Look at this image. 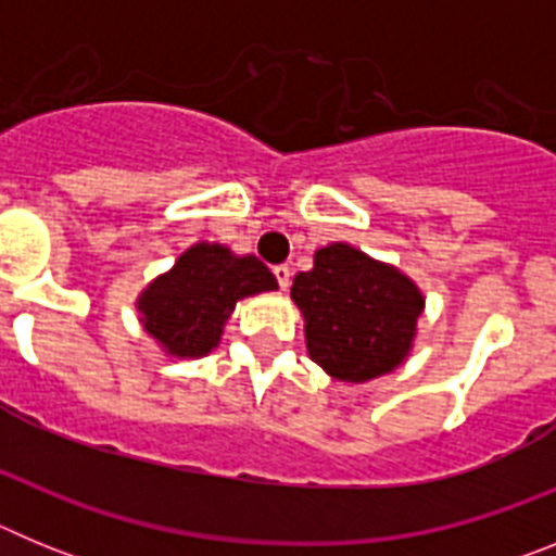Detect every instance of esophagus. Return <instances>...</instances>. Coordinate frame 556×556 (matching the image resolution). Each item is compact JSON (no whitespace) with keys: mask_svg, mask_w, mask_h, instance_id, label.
<instances>
[{"mask_svg":"<svg viewBox=\"0 0 556 556\" xmlns=\"http://www.w3.org/2000/svg\"><path fill=\"white\" fill-rule=\"evenodd\" d=\"M273 273H275V281H278V287L287 289L289 281H292V269H289L287 264H278V267H273Z\"/></svg>","mask_w":556,"mask_h":556,"instance_id":"34e87169","label":"esophagus"}]
</instances>
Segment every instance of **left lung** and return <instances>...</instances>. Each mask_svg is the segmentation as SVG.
<instances>
[{"label": "left lung", "instance_id": "obj_1", "mask_svg": "<svg viewBox=\"0 0 556 556\" xmlns=\"http://www.w3.org/2000/svg\"><path fill=\"white\" fill-rule=\"evenodd\" d=\"M308 356L342 381H367L404 362L424 298L397 269L351 244H328L314 269L294 275Z\"/></svg>", "mask_w": 556, "mask_h": 556}]
</instances>
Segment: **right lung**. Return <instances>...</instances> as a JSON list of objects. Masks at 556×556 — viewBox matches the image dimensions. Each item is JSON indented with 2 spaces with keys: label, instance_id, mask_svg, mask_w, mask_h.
Wrapping results in <instances>:
<instances>
[{
  "label": "right lung",
  "instance_id": "right-lung-1",
  "mask_svg": "<svg viewBox=\"0 0 556 556\" xmlns=\"http://www.w3.org/2000/svg\"><path fill=\"white\" fill-rule=\"evenodd\" d=\"M278 287L255 255H233L219 244H194L141 294L144 328L175 356L214 351L239 298Z\"/></svg>",
  "mask_w": 556,
  "mask_h": 556
}]
</instances>
